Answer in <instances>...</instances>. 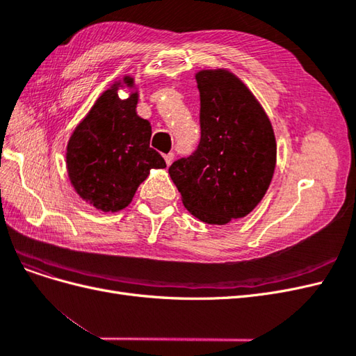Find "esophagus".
I'll return each instance as SVG.
<instances>
[{
    "instance_id": "esophagus-1",
    "label": "esophagus",
    "mask_w": 356,
    "mask_h": 356,
    "mask_svg": "<svg viewBox=\"0 0 356 356\" xmlns=\"http://www.w3.org/2000/svg\"><path fill=\"white\" fill-rule=\"evenodd\" d=\"M174 153H168V154H165V160H166V165L168 166H170L172 165V161H174Z\"/></svg>"
}]
</instances>
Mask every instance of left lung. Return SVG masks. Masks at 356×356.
<instances>
[{"instance_id": "8db88e82", "label": "left lung", "mask_w": 356, "mask_h": 356, "mask_svg": "<svg viewBox=\"0 0 356 356\" xmlns=\"http://www.w3.org/2000/svg\"><path fill=\"white\" fill-rule=\"evenodd\" d=\"M200 143L170 165L187 211L203 222L227 224L250 213L270 186L276 139L263 106L227 70L196 74Z\"/></svg>"}]
</instances>
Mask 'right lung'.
Listing matches in <instances>:
<instances>
[{"label":"right lung","mask_w":356,"mask_h":356,"mask_svg":"<svg viewBox=\"0 0 356 356\" xmlns=\"http://www.w3.org/2000/svg\"><path fill=\"white\" fill-rule=\"evenodd\" d=\"M123 83L134 88L129 75ZM118 86L120 81L99 96L67 147L74 190L102 212L124 209L149 170L166 168L163 157L149 147L152 124L136 114L138 92L120 99Z\"/></svg>","instance_id":"1"}]
</instances>
